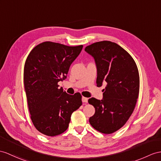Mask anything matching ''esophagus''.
Returning a JSON list of instances; mask_svg holds the SVG:
<instances>
[{
    "mask_svg": "<svg viewBox=\"0 0 161 161\" xmlns=\"http://www.w3.org/2000/svg\"><path fill=\"white\" fill-rule=\"evenodd\" d=\"M82 101H83V103H87V102H88V98H87V97H82Z\"/></svg>",
    "mask_w": 161,
    "mask_h": 161,
    "instance_id": "34e87169",
    "label": "esophagus"
}]
</instances>
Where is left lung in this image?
I'll use <instances>...</instances> for the list:
<instances>
[{
    "label": "left lung",
    "mask_w": 161,
    "mask_h": 161,
    "mask_svg": "<svg viewBox=\"0 0 161 161\" xmlns=\"http://www.w3.org/2000/svg\"><path fill=\"white\" fill-rule=\"evenodd\" d=\"M85 51L95 61L97 86L107 84L103 99L88 100L96 111L89 123L96 130L111 134L126 123L134 111L139 92L138 68L129 53L114 42L93 43Z\"/></svg>",
    "instance_id": "8db88e82"
}]
</instances>
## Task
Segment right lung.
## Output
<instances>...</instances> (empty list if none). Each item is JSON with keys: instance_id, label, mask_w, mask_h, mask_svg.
Masks as SVG:
<instances>
[{"instance_id": "obj_1", "label": "right lung", "mask_w": 161, "mask_h": 161, "mask_svg": "<svg viewBox=\"0 0 161 161\" xmlns=\"http://www.w3.org/2000/svg\"><path fill=\"white\" fill-rule=\"evenodd\" d=\"M83 47L45 42L35 46L26 58L24 85L27 103L32 122L42 134L54 136L64 132L72 113L82 105L80 93L69 95L58 88V82L67 78Z\"/></svg>"}]
</instances>
